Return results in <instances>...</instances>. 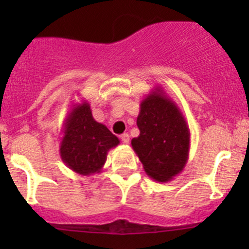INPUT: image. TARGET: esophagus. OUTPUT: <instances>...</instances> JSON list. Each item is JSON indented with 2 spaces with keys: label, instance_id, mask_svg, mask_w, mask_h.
I'll return each instance as SVG.
<instances>
[{
  "label": "esophagus",
  "instance_id": "obj_1",
  "mask_svg": "<svg viewBox=\"0 0 249 249\" xmlns=\"http://www.w3.org/2000/svg\"><path fill=\"white\" fill-rule=\"evenodd\" d=\"M120 139H122L123 143H125V144H127V143L130 142V136L127 134H123L122 136H120Z\"/></svg>",
  "mask_w": 249,
  "mask_h": 249
}]
</instances>
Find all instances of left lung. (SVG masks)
Wrapping results in <instances>:
<instances>
[{"label":"left lung","mask_w":249,"mask_h":249,"mask_svg":"<svg viewBox=\"0 0 249 249\" xmlns=\"http://www.w3.org/2000/svg\"><path fill=\"white\" fill-rule=\"evenodd\" d=\"M137 126L140 136L132 139L131 145L145 173L162 183L179 175L189 158V126L160 87L141 101Z\"/></svg>","instance_id":"8db88e82"}]
</instances>
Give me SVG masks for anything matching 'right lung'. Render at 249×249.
Returning a JSON list of instances; mask_svg holds the SVG:
<instances>
[{
  "mask_svg": "<svg viewBox=\"0 0 249 249\" xmlns=\"http://www.w3.org/2000/svg\"><path fill=\"white\" fill-rule=\"evenodd\" d=\"M60 155L69 169L82 176L101 172L108 150L120 143L106 125L92 118L87 101L73 105L64 122Z\"/></svg>",
  "mask_w": 249,
  "mask_h": 249,
  "instance_id": "1",
  "label": "right lung"
}]
</instances>
